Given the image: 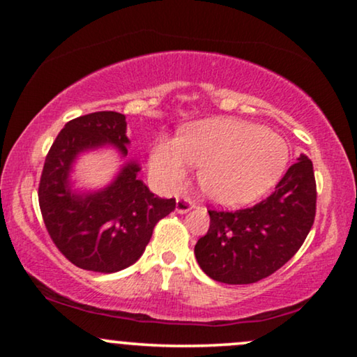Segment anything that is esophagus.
<instances>
[{
  "label": "esophagus",
  "mask_w": 357,
  "mask_h": 357,
  "mask_svg": "<svg viewBox=\"0 0 357 357\" xmlns=\"http://www.w3.org/2000/svg\"><path fill=\"white\" fill-rule=\"evenodd\" d=\"M193 208H195V203L190 198H185V197L177 198V204H175V211L177 213H180V214L188 213L190 209H193Z\"/></svg>",
  "instance_id": "esophagus-1"
}]
</instances>
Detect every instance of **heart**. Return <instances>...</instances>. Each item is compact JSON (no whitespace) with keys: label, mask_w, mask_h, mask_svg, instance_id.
I'll list each match as a JSON object with an SVG mask.
<instances>
[{"label":"heart","mask_w":357,"mask_h":357,"mask_svg":"<svg viewBox=\"0 0 357 357\" xmlns=\"http://www.w3.org/2000/svg\"><path fill=\"white\" fill-rule=\"evenodd\" d=\"M287 160L289 148L275 131L237 119H211L188 125L177 139H155L149 169L164 188L175 190L195 165L208 198L238 206L271 188Z\"/></svg>","instance_id":"heart-1"}]
</instances>
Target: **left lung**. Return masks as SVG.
<instances>
[{"instance_id":"8db88e82","label":"left lung","mask_w":357,"mask_h":357,"mask_svg":"<svg viewBox=\"0 0 357 357\" xmlns=\"http://www.w3.org/2000/svg\"><path fill=\"white\" fill-rule=\"evenodd\" d=\"M314 165L302 154L275 192L255 206L237 211L209 209L206 236L195 245L202 270L226 284H252L291 260L315 219Z\"/></svg>"}]
</instances>
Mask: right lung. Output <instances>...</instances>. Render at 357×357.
Returning a JSON list of instances; mask_svg holds the SVG:
<instances>
[{
  "label": "right lung",
  "instance_id": "add662e5",
  "mask_svg": "<svg viewBox=\"0 0 357 357\" xmlns=\"http://www.w3.org/2000/svg\"><path fill=\"white\" fill-rule=\"evenodd\" d=\"M110 144L126 158V120L119 112H94L68 121L43 164L38 204L52 241L73 265L97 273L125 270L143 255L154 226L175 209L136 177L139 164L121 165L112 183L94 192L71 188L73 164L86 151Z\"/></svg>",
  "mask_w": 357,
  "mask_h": 357
}]
</instances>
